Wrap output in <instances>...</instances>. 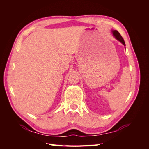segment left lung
I'll return each instance as SVG.
<instances>
[{"instance_id": "1", "label": "left lung", "mask_w": 149, "mask_h": 149, "mask_svg": "<svg viewBox=\"0 0 149 149\" xmlns=\"http://www.w3.org/2000/svg\"><path fill=\"white\" fill-rule=\"evenodd\" d=\"M112 33H113L114 36L116 37V38L117 40H118L119 42H120L122 43H123L124 46H125V42L123 38V37L120 35V34L119 33V32L117 30H112Z\"/></svg>"}]
</instances>
